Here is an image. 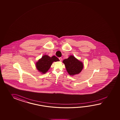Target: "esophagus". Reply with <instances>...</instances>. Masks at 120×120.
Wrapping results in <instances>:
<instances>
[{
    "label": "esophagus",
    "mask_w": 120,
    "mask_h": 120,
    "mask_svg": "<svg viewBox=\"0 0 120 120\" xmlns=\"http://www.w3.org/2000/svg\"><path fill=\"white\" fill-rule=\"evenodd\" d=\"M59 59L60 61H61L62 60V57H59Z\"/></svg>",
    "instance_id": "esophagus-1"
}]
</instances>
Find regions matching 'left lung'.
<instances>
[{"label": "left lung", "mask_w": 120, "mask_h": 120, "mask_svg": "<svg viewBox=\"0 0 120 120\" xmlns=\"http://www.w3.org/2000/svg\"><path fill=\"white\" fill-rule=\"evenodd\" d=\"M63 63L65 64L66 70L71 76L79 74L83 68L82 62L73 55H70L68 58L64 60Z\"/></svg>", "instance_id": "1"}]
</instances>
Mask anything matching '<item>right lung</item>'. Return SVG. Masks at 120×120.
<instances>
[{"label": "right lung", "mask_w": 120, "mask_h": 120, "mask_svg": "<svg viewBox=\"0 0 120 120\" xmlns=\"http://www.w3.org/2000/svg\"><path fill=\"white\" fill-rule=\"evenodd\" d=\"M59 61V59L55 56L50 57L47 55H44L36 63V67L38 70L42 74H45L49 69L54 62Z\"/></svg>", "instance_id": "right-lung-1"}]
</instances>
